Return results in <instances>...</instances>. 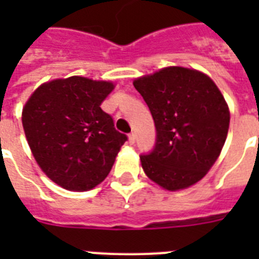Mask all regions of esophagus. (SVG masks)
I'll list each match as a JSON object with an SVG mask.
<instances>
[{
    "label": "esophagus",
    "instance_id": "esophagus-1",
    "mask_svg": "<svg viewBox=\"0 0 259 259\" xmlns=\"http://www.w3.org/2000/svg\"><path fill=\"white\" fill-rule=\"evenodd\" d=\"M129 142L130 144H134V142H136V133L129 134Z\"/></svg>",
    "mask_w": 259,
    "mask_h": 259
}]
</instances>
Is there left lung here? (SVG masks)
Wrapping results in <instances>:
<instances>
[{
	"instance_id": "1",
	"label": "left lung",
	"mask_w": 259,
	"mask_h": 259,
	"mask_svg": "<svg viewBox=\"0 0 259 259\" xmlns=\"http://www.w3.org/2000/svg\"><path fill=\"white\" fill-rule=\"evenodd\" d=\"M133 84L156 126L153 149L140 156L146 176L169 191L197 183L219 157L229 132V107L217 84L183 67H168Z\"/></svg>"
}]
</instances>
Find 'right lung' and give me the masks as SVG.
I'll return each instance as SVG.
<instances>
[{"instance_id":"obj_1","label":"right lung","mask_w":259,"mask_h":259,"mask_svg":"<svg viewBox=\"0 0 259 259\" xmlns=\"http://www.w3.org/2000/svg\"><path fill=\"white\" fill-rule=\"evenodd\" d=\"M113 83L82 76L38 87L22 110V126L36 161L56 184L89 191L105 180L127 136L114 127L101 103Z\"/></svg>"}]
</instances>
